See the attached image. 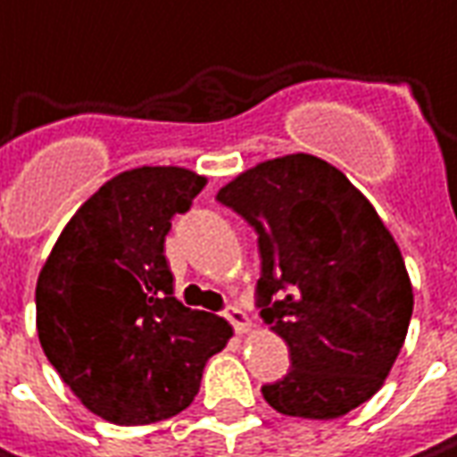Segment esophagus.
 Segmentation results:
<instances>
[{
	"mask_svg": "<svg viewBox=\"0 0 457 457\" xmlns=\"http://www.w3.org/2000/svg\"><path fill=\"white\" fill-rule=\"evenodd\" d=\"M223 318L234 326V331H247V326H250V318H247V313L242 311V308H237V305H228L226 311H223Z\"/></svg>",
	"mask_w": 457,
	"mask_h": 457,
	"instance_id": "obj_1",
	"label": "esophagus"
}]
</instances>
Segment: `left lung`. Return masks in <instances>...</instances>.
Listing matches in <instances>:
<instances>
[{
	"instance_id": "obj_1",
	"label": "left lung",
	"mask_w": 457,
	"mask_h": 457,
	"mask_svg": "<svg viewBox=\"0 0 457 457\" xmlns=\"http://www.w3.org/2000/svg\"><path fill=\"white\" fill-rule=\"evenodd\" d=\"M257 234L255 300L289 345L292 369L262 384L284 416L339 419L384 384L408 334L413 289L403 255L342 170L287 154L218 192Z\"/></svg>"
}]
</instances>
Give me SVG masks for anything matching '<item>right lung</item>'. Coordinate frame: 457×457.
Segmentation results:
<instances>
[{
  "instance_id": "right-lung-1",
  "label": "right lung",
  "mask_w": 457,
  "mask_h": 457,
  "mask_svg": "<svg viewBox=\"0 0 457 457\" xmlns=\"http://www.w3.org/2000/svg\"><path fill=\"white\" fill-rule=\"evenodd\" d=\"M204 179L184 168H137L107 181L60 234L36 284L44 355L86 408L139 427L189 408L202 369L231 326L173 297L165 260L170 220Z\"/></svg>"
}]
</instances>
